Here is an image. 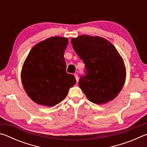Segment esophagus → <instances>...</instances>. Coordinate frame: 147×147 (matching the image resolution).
Wrapping results in <instances>:
<instances>
[{
    "label": "esophagus",
    "instance_id": "34e87169",
    "mask_svg": "<svg viewBox=\"0 0 147 147\" xmlns=\"http://www.w3.org/2000/svg\"><path fill=\"white\" fill-rule=\"evenodd\" d=\"M74 76H75V78H76V82H78V80H79V78H78V74H74Z\"/></svg>",
    "mask_w": 147,
    "mask_h": 147
}]
</instances>
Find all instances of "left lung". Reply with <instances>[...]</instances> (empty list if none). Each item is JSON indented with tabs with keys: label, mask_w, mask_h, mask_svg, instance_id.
Returning a JSON list of instances; mask_svg holds the SVG:
<instances>
[{
	"label": "left lung",
	"mask_w": 147,
	"mask_h": 147,
	"mask_svg": "<svg viewBox=\"0 0 147 147\" xmlns=\"http://www.w3.org/2000/svg\"><path fill=\"white\" fill-rule=\"evenodd\" d=\"M71 44L86 65L78 84L88 100L97 104L113 100L126 78L124 61L115 47L104 38L87 35L72 38Z\"/></svg>",
	"instance_id": "1"
}]
</instances>
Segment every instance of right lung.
Masks as SVG:
<instances>
[{"mask_svg":"<svg viewBox=\"0 0 147 147\" xmlns=\"http://www.w3.org/2000/svg\"><path fill=\"white\" fill-rule=\"evenodd\" d=\"M68 39L52 37L32 48L24 61L21 80L24 90L38 104L54 106L65 98L76 84L74 75L66 73L64 52Z\"/></svg>","mask_w":147,"mask_h":147,"instance_id":"add662e5","label":"right lung"}]
</instances>
